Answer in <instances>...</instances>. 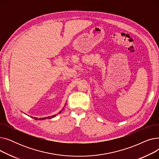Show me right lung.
Segmentation results:
<instances>
[{
    "label": "right lung",
    "instance_id": "right-lung-1",
    "mask_svg": "<svg viewBox=\"0 0 159 159\" xmlns=\"http://www.w3.org/2000/svg\"><path fill=\"white\" fill-rule=\"evenodd\" d=\"M61 111H60L59 112V113H61ZM56 115H54L53 116H48V117H47V119H52V118H53V117H54V116H55ZM32 118H33L34 119H35V120H44V119H46V117H44V118H42V119H37V118H35V117H32Z\"/></svg>",
    "mask_w": 159,
    "mask_h": 159
}]
</instances>
